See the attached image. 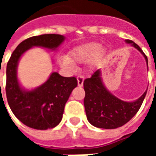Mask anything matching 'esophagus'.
Returning a JSON list of instances; mask_svg holds the SVG:
<instances>
[{"mask_svg":"<svg viewBox=\"0 0 156 156\" xmlns=\"http://www.w3.org/2000/svg\"><path fill=\"white\" fill-rule=\"evenodd\" d=\"M77 80H78V85L79 87H82L83 84V80H84V78L83 76H78L77 78Z\"/></svg>","mask_w":156,"mask_h":156,"instance_id":"esophagus-1","label":"esophagus"}]
</instances>
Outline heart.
<instances>
[{"mask_svg":"<svg viewBox=\"0 0 156 156\" xmlns=\"http://www.w3.org/2000/svg\"><path fill=\"white\" fill-rule=\"evenodd\" d=\"M104 49L98 42H88L76 47L70 51V56L62 55L58 58L62 67L69 71L76 68V63H84L90 61L92 65L96 64L103 55Z\"/></svg>","mask_w":156,"mask_h":156,"instance_id":"heart-1","label":"heart"}]
</instances>
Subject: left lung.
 I'll list each match as a JSON object with an SVG mask.
<instances>
[{
  "mask_svg": "<svg viewBox=\"0 0 156 156\" xmlns=\"http://www.w3.org/2000/svg\"><path fill=\"white\" fill-rule=\"evenodd\" d=\"M127 44L136 48L144 56L148 67V58L141 48L131 40H125ZM85 91L84 107L88 122L97 128L111 129L121 127L130 120L139 111L147 89L134 101L121 100L105 87L100 69L94 73L90 78L83 81Z\"/></svg>",
  "mask_w": 156,
  "mask_h": 156,
  "instance_id": "obj_1",
  "label": "left lung"
}]
</instances>
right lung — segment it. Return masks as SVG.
<instances>
[{"label": "right lung", "instance_id": "1", "mask_svg": "<svg viewBox=\"0 0 156 156\" xmlns=\"http://www.w3.org/2000/svg\"><path fill=\"white\" fill-rule=\"evenodd\" d=\"M65 38L59 34L32 37L16 47L8 61L5 85L7 102L14 115L28 127L41 130L56 127L61 122L65 105L78 81L74 77L66 78L52 72L42 84L27 89L21 85L17 77L19 61L32 48L57 51Z\"/></svg>", "mask_w": 156, "mask_h": 156}]
</instances>
